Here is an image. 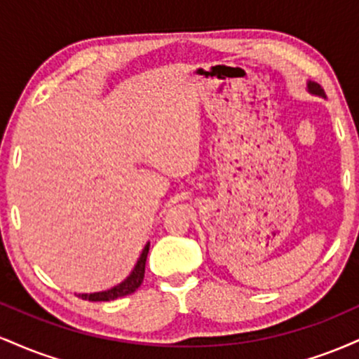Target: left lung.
I'll list each match as a JSON object with an SVG mask.
<instances>
[{
  "mask_svg": "<svg viewBox=\"0 0 359 359\" xmlns=\"http://www.w3.org/2000/svg\"><path fill=\"white\" fill-rule=\"evenodd\" d=\"M307 90H309V93L312 94V96H319V97H324V100H325V93H324V89L320 88V86L317 84V82L309 81V82H307Z\"/></svg>",
  "mask_w": 359,
  "mask_h": 359,
  "instance_id": "8db88e82",
  "label": "left lung"
}]
</instances>
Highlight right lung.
I'll return each mask as SVG.
<instances>
[{
  "label": "right lung",
  "instance_id": "obj_1",
  "mask_svg": "<svg viewBox=\"0 0 359 359\" xmlns=\"http://www.w3.org/2000/svg\"><path fill=\"white\" fill-rule=\"evenodd\" d=\"M148 250H150V243H147L145 248L142 250V255H140L137 263H135V269L131 270V273L128 275L123 282H119L118 285L111 287L108 290L94 292V294H77V297L84 300H93V302H108V300H114L133 294V292L142 285L143 277H145V263L148 257Z\"/></svg>",
  "mask_w": 359,
  "mask_h": 359
}]
</instances>
